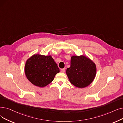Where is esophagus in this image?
<instances>
[{"mask_svg":"<svg viewBox=\"0 0 123 123\" xmlns=\"http://www.w3.org/2000/svg\"><path fill=\"white\" fill-rule=\"evenodd\" d=\"M61 72H63V73L65 72V68H62V69H61Z\"/></svg>","mask_w":123,"mask_h":123,"instance_id":"obj_1","label":"esophagus"}]
</instances>
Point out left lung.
<instances>
[{
  "label": "left lung",
  "mask_w": 123,
  "mask_h": 123,
  "mask_svg": "<svg viewBox=\"0 0 123 123\" xmlns=\"http://www.w3.org/2000/svg\"><path fill=\"white\" fill-rule=\"evenodd\" d=\"M96 72L95 64L84 56L71 57L70 67L66 70L69 81L78 88L85 87L91 83Z\"/></svg>",
  "instance_id": "obj_1"
}]
</instances>
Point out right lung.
I'll list each match as a JSON object with an SVG mask.
<instances>
[{
	"label": "right lung",
	"mask_w": 123,
	"mask_h": 123,
	"mask_svg": "<svg viewBox=\"0 0 123 123\" xmlns=\"http://www.w3.org/2000/svg\"><path fill=\"white\" fill-rule=\"evenodd\" d=\"M25 71L32 84L43 87L53 80L60 70L51 56L35 54L26 61Z\"/></svg>",
	"instance_id": "1"
}]
</instances>
